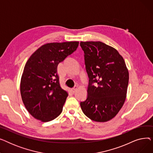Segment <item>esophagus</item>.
Listing matches in <instances>:
<instances>
[{
  "label": "esophagus",
  "mask_w": 153,
  "mask_h": 153,
  "mask_svg": "<svg viewBox=\"0 0 153 153\" xmlns=\"http://www.w3.org/2000/svg\"><path fill=\"white\" fill-rule=\"evenodd\" d=\"M77 86H75V87H74L73 88H72V89H71V92L72 93V94H74V92H76V91L77 90Z\"/></svg>",
  "instance_id": "esophagus-1"
}]
</instances>
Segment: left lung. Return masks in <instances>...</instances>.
Returning <instances> with one entry per match:
<instances>
[{
    "instance_id": "obj_1",
    "label": "left lung",
    "mask_w": 153,
    "mask_h": 153,
    "mask_svg": "<svg viewBox=\"0 0 153 153\" xmlns=\"http://www.w3.org/2000/svg\"><path fill=\"white\" fill-rule=\"evenodd\" d=\"M89 77L87 97L80 102L83 113L93 121L113 118L126 99L129 74L122 56L100 42L80 43Z\"/></svg>"
}]
</instances>
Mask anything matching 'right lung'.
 <instances>
[{
	"label": "right lung",
	"instance_id": "right-lung-1",
	"mask_svg": "<svg viewBox=\"0 0 153 153\" xmlns=\"http://www.w3.org/2000/svg\"><path fill=\"white\" fill-rule=\"evenodd\" d=\"M79 42L47 43L27 61L21 79L20 92L29 113L46 122L58 117L68 94L60 87L57 67L77 48Z\"/></svg>",
	"mask_w": 153,
	"mask_h": 153
}]
</instances>
